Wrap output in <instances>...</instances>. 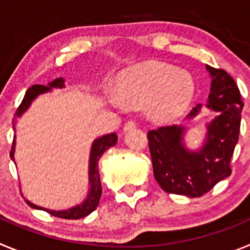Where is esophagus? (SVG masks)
Returning <instances> with one entry per match:
<instances>
[{"mask_svg": "<svg viewBox=\"0 0 250 250\" xmlns=\"http://www.w3.org/2000/svg\"><path fill=\"white\" fill-rule=\"evenodd\" d=\"M136 127V123L135 121H127V123H125V125H124V131H129V130L131 129H135Z\"/></svg>", "mask_w": 250, "mask_h": 250, "instance_id": "esophagus-1", "label": "esophagus"}]
</instances>
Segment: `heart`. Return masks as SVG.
Here are the masks:
<instances>
[{"label": "heart", "instance_id": "b5f03b06", "mask_svg": "<svg viewBox=\"0 0 250 250\" xmlns=\"http://www.w3.org/2000/svg\"><path fill=\"white\" fill-rule=\"evenodd\" d=\"M118 100L127 105L146 103L152 119L169 121L190 105L195 83L189 72L160 61H146L123 71L115 83Z\"/></svg>", "mask_w": 250, "mask_h": 250}]
</instances>
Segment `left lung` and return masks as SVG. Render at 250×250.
I'll list each match as a JSON object with an SVG mask.
<instances>
[{
  "label": "left lung",
  "mask_w": 250,
  "mask_h": 250,
  "mask_svg": "<svg viewBox=\"0 0 250 250\" xmlns=\"http://www.w3.org/2000/svg\"><path fill=\"white\" fill-rule=\"evenodd\" d=\"M210 75L207 107L215 112L205 125L204 140L198 150L188 149L185 125H169L147 132L156 182L167 193L198 198L230 175V159L238 143L243 101L233 77L224 70L205 66ZM202 104L185 119L196 118Z\"/></svg>",
  "instance_id": "8db88e82"
}]
</instances>
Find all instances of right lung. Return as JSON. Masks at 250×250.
Returning a JSON list of instances; mask_svg holds the SVG:
<instances>
[{"instance_id": "obj_1", "label": "right lung", "mask_w": 250, "mask_h": 250, "mask_svg": "<svg viewBox=\"0 0 250 250\" xmlns=\"http://www.w3.org/2000/svg\"><path fill=\"white\" fill-rule=\"evenodd\" d=\"M65 87V80L62 77H57L54 81L48 83L47 85H34L31 86L30 89L26 91L25 98L22 100L21 105L19 106V109L16 111V118H20L25 111H27V109L30 107V105L32 104V101L39 96V95L46 94V92H50L52 89H63ZM13 130H16V120L13 119ZM118 143V135L115 132L111 134H107V135H103L100 138L95 139L92 141L91 150H90V159H89V193L87 196L85 198L83 203L75 205V207L70 208V209H66V210H52V209H46V208L39 207V205L31 203L30 200L26 199V203L30 205L31 208L34 209H40V210L47 211L51 215L57 216V218H62V219H80L83 216L89 215L92 211L98 208L99 202H100L101 191H103V188H101V180H100V174H99V160H100L101 155L109 147L114 146L115 144ZM15 145H16V135L13 139L12 144V150H11V159L15 161Z\"/></svg>"}]
</instances>
